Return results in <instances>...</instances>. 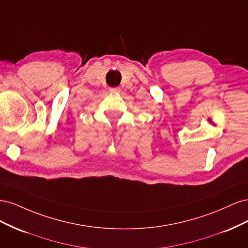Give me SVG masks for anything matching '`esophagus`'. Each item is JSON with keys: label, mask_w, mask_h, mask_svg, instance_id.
Here are the masks:
<instances>
[{"label": "esophagus", "mask_w": 248, "mask_h": 248, "mask_svg": "<svg viewBox=\"0 0 248 248\" xmlns=\"http://www.w3.org/2000/svg\"><path fill=\"white\" fill-rule=\"evenodd\" d=\"M109 92L112 94H118L120 92V88H110Z\"/></svg>", "instance_id": "1"}]
</instances>
